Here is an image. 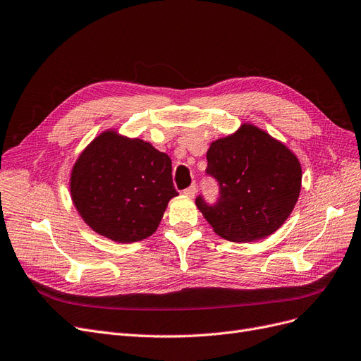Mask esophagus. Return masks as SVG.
<instances>
[{
    "label": "esophagus",
    "instance_id": "esophagus-1",
    "mask_svg": "<svg viewBox=\"0 0 361 361\" xmlns=\"http://www.w3.org/2000/svg\"><path fill=\"white\" fill-rule=\"evenodd\" d=\"M196 185L195 184H192L190 185V188H188V189H185L183 193L185 195V196H189V197H195V195H196Z\"/></svg>",
    "mask_w": 361,
    "mask_h": 361
}]
</instances>
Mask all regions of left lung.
<instances>
[{"mask_svg": "<svg viewBox=\"0 0 361 361\" xmlns=\"http://www.w3.org/2000/svg\"><path fill=\"white\" fill-rule=\"evenodd\" d=\"M207 172L220 185L216 205L196 207L212 231L232 243H255L276 232L291 214L302 188L298 156L268 132L243 123L212 141Z\"/></svg>", "mask_w": 361, "mask_h": 361, "instance_id": "left-lung-1", "label": "left lung"}]
</instances>
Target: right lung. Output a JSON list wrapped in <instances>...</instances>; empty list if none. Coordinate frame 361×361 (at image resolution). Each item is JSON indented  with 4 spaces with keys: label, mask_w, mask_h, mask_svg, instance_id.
I'll use <instances>...</instances> for the list:
<instances>
[{
    "label": "right lung",
    "mask_w": 361,
    "mask_h": 361,
    "mask_svg": "<svg viewBox=\"0 0 361 361\" xmlns=\"http://www.w3.org/2000/svg\"><path fill=\"white\" fill-rule=\"evenodd\" d=\"M75 209L89 228L118 244L149 238L178 193L166 153L106 129L80 153L70 176Z\"/></svg>",
    "instance_id": "add662e5"
}]
</instances>
